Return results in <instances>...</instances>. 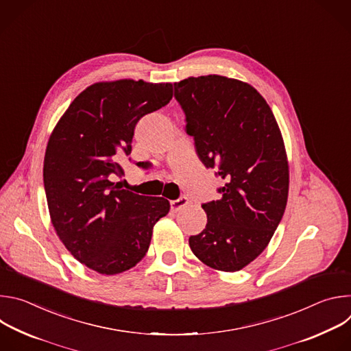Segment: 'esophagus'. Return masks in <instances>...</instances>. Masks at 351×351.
<instances>
[{
	"label": "esophagus",
	"instance_id": "obj_1",
	"mask_svg": "<svg viewBox=\"0 0 351 351\" xmlns=\"http://www.w3.org/2000/svg\"><path fill=\"white\" fill-rule=\"evenodd\" d=\"M187 204H189V198H187V197H180V198L173 199V202H171V210H172L173 213H178V211H180L182 208H184Z\"/></svg>",
	"mask_w": 351,
	"mask_h": 351
}]
</instances>
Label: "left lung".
Returning a JSON list of instances; mask_svg holds the SVG:
<instances>
[{
  "instance_id": "obj_1",
  "label": "left lung",
  "mask_w": 351,
  "mask_h": 351,
  "mask_svg": "<svg viewBox=\"0 0 351 351\" xmlns=\"http://www.w3.org/2000/svg\"><path fill=\"white\" fill-rule=\"evenodd\" d=\"M198 158L226 180L222 197L203 204L206 229L190 236L206 265L240 271L272 239L286 208L289 164L278 122L264 97L248 83L219 75L173 84Z\"/></svg>"
}]
</instances>
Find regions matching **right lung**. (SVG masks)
<instances>
[{"label":"right lung","mask_w":351,"mask_h":351,"mask_svg":"<svg viewBox=\"0 0 351 351\" xmlns=\"http://www.w3.org/2000/svg\"><path fill=\"white\" fill-rule=\"evenodd\" d=\"M172 95V83L98 82L73 99L49 136L43 168L49 217L68 252L98 274L141 261L154 225L169 213L168 199L121 189L111 176L123 175L115 158L130 154L140 118Z\"/></svg>","instance_id":"add662e5"}]
</instances>
